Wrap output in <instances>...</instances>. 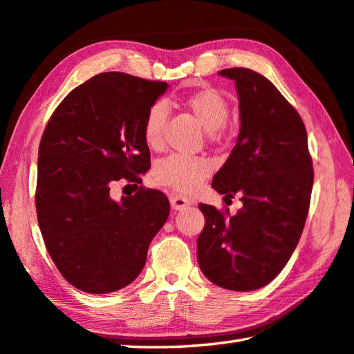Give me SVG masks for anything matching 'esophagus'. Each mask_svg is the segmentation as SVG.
Masks as SVG:
<instances>
[{
    "label": "esophagus",
    "mask_w": 354,
    "mask_h": 354,
    "mask_svg": "<svg viewBox=\"0 0 354 354\" xmlns=\"http://www.w3.org/2000/svg\"><path fill=\"white\" fill-rule=\"evenodd\" d=\"M189 204H190V201L187 199V198H184V196H181V195H173L171 198H170V205H171V209L173 210H184L185 207H189Z\"/></svg>",
    "instance_id": "1"
}]
</instances>
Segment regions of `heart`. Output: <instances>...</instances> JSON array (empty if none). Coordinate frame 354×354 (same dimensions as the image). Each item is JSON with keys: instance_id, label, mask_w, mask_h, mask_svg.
<instances>
[{"instance_id": "heart-1", "label": "heart", "mask_w": 354, "mask_h": 354, "mask_svg": "<svg viewBox=\"0 0 354 354\" xmlns=\"http://www.w3.org/2000/svg\"><path fill=\"white\" fill-rule=\"evenodd\" d=\"M185 106L192 110V113L198 118V121L209 133L223 129L230 113L224 96L212 88L198 90L187 96ZM165 121H167L165 104H153L145 115L142 124V136L149 147H161ZM212 170V162L204 158L175 153L164 158L155 165L153 179L159 185L170 187L173 190L189 195L199 189L204 179L210 176Z\"/></svg>"}]
</instances>
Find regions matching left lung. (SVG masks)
I'll return each instance as SVG.
<instances>
[{
  "mask_svg": "<svg viewBox=\"0 0 354 354\" xmlns=\"http://www.w3.org/2000/svg\"><path fill=\"white\" fill-rule=\"evenodd\" d=\"M219 75L236 86L241 127L212 187L224 198L239 195L242 209L227 216L199 204L205 225L196 242L198 264L216 286L252 292L281 273L299 242L313 162L299 113L272 81L244 67Z\"/></svg>",
  "mask_w": 354,
  "mask_h": 354,
  "instance_id": "1",
  "label": "left lung"
}]
</instances>
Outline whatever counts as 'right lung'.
I'll list each match as a JSON object with an SVG mask.
<instances>
[{
	"label": "right lung",
	"instance_id": "1",
	"mask_svg": "<svg viewBox=\"0 0 354 354\" xmlns=\"http://www.w3.org/2000/svg\"><path fill=\"white\" fill-rule=\"evenodd\" d=\"M167 87L100 73L73 88L47 122L38 150V224L55 266L81 292L112 293L133 282L169 218V199L159 190L109 196L116 180L138 188L150 169L142 124Z\"/></svg>",
	"mask_w": 354,
	"mask_h": 354
}]
</instances>
